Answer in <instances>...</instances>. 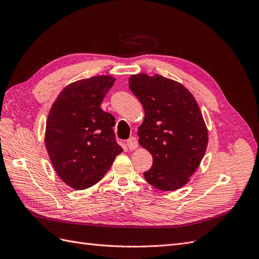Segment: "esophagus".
I'll return each instance as SVG.
<instances>
[{"instance_id": "esophagus-1", "label": "esophagus", "mask_w": 259, "mask_h": 259, "mask_svg": "<svg viewBox=\"0 0 259 259\" xmlns=\"http://www.w3.org/2000/svg\"><path fill=\"white\" fill-rule=\"evenodd\" d=\"M127 146H128V148H129V150H134V149H137L138 146H139V143H138L137 138L131 137L130 139H128V140H127Z\"/></svg>"}]
</instances>
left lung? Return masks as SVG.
<instances>
[{
    "mask_svg": "<svg viewBox=\"0 0 259 259\" xmlns=\"http://www.w3.org/2000/svg\"><path fill=\"white\" fill-rule=\"evenodd\" d=\"M129 88L145 110L140 145L152 154L146 181L162 191L185 186L198 168L208 146V130L197 102L187 88L155 74L131 75Z\"/></svg>",
    "mask_w": 259,
    "mask_h": 259,
    "instance_id": "8db88e82",
    "label": "left lung"
}]
</instances>
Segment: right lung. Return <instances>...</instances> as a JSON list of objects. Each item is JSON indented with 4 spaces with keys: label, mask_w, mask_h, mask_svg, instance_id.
Returning <instances> with one entry per match:
<instances>
[{
    "label": "right lung",
    "mask_w": 259,
    "mask_h": 259,
    "mask_svg": "<svg viewBox=\"0 0 259 259\" xmlns=\"http://www.w3.org/2000/svg\"><path fill=\"white\" fill-rule=\"evenodd\" d=\"M114 80L109 75L79 79L64 88L50 109L47 152L61 180L75 190L99 183L122 152L112 128L114 116L101 108Z\"/></svg>",
    "instance_id": "1"
}]
</instances>
